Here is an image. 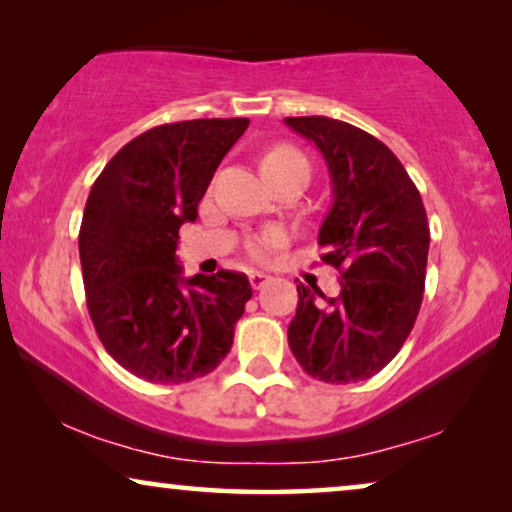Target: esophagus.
I'll return each mask as SVG.
<instances>
[{"label":"esophagus","instance_id":"34e87169","mask_svg":"<svg viewBox=\"0 0 512 512\" xmlns=\"http://www.w3.org/2000/svg\"><path fill=\"white\" fill-rule=\"evenodd\" d=\"M270 282V275H265V272H249V284L251 289H263L265 284Z\"/></svg>","mask_w":512,"mask_h":512}]
</instances>
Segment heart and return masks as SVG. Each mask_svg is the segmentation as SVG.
Listing matches in <instances>:
<instances>
[{
	"label": "heart",
	"instance_id": "obj_1",
	"mask_svg": "<svg viewBox=\"0 0 512 512\" xmlns=\"http://www.w3.org/2000/svg\"><path fill=\"white\" fill-rule=\"evenodd\" d=\"M296 163H305V158L300 156V153L293 149V146H272L261 156V172L263 177L270 172H277L282 170V167H289V165H296ZM279 244V233H265L261 240H256L251 244V254L256 258H265L270 254L272 247H277Z\"/></svg>",
	"mask_w": 512,
	"mask_h": 512
}]
</instances>
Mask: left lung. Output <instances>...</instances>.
<instances>
[{"label":"left lung","mask_w":512,"mask_h":512,"mask_svg":"<svg viewBox=\"0 0 512 512\" xmlns=\"http://www.w3.org/2000/svg\"><path fill=\"white\" fill-rule=\"evenodd\" d=\"M321 151L333 205L319 228L321 261L340 270V296L298 284L289 347L307 375L352 384L380 373L422 307L429 221L417 186L389 146L326 116L284 118Z\"/></svg>","instance_id":"obj_1"}]
</instances>
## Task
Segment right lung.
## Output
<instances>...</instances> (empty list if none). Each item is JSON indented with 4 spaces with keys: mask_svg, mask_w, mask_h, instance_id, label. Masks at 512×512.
Returning <instances> with one entry per match:
<instances>
[{
    "mask_svg": "<svg viewBox=\"0 0 512 512\" xmlns=\"http://www.w3.org/2000/svg\"><path fill=\"white\" fill-rule=\"evenodd\" d=\"M247 125L249 118L158 125L125 144L90 188L79 230L90 319L104 349L146 382H191L233 347L251 298L247 275L186 279L174 251Z\"/></svg>",
    "mask_w": 512,
    "mask_h": 512,
    "instance_id": "obj_1",
    "label": "right lung"
}]
</instances>
